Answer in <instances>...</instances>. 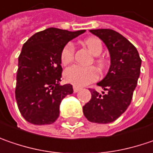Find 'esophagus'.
I'll list each match as a JSON object with an SVG mask.
<instances>
[{
    "label": "esophagus",
    "mask_w": 153,
    "mask_h": 153,
    "mask_svg": "<svg viewBox=\"0 0 153 153\" xmlns=\"http://www.w3.org/2000/svg\"><path fill=\"white\" fill-rule=\"evenodd\" d=\"M80 90V87H79V86H74V92H78Z\"/></svg>",
    "instance_id": "obj_1"
}]
</instances>
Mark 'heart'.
<instances>
[{
    "instance_id": "heart-1",
    "label": "heart",
    "mask_w": 153,
    "mask_h": 153,
    "mask_svg": "<svg viewBox=\"0 0 153 153\" xmlns=\"http://www.w3.org/2000/svg\"><path fill=\"white\" fill-rule=\"evenodd\" d=\"M84 43L89 50L96 56L94 62L99 69H103L105 63L103 59L97 57L103 51V44L99 38L90 37L85 40ZM74 46L72 43H68L61 52V62L63 65L70 63L74 57ZM65 79L74 85H85L95 81L98 78V74L93 67H82L79 65H73L68 68L64 72Z\"/></svg>"
}]
</instances>
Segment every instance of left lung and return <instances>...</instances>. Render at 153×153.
Returning a JSON list of instances; mask_svg holds the SVG:
<instances>
[{"instance_id": "1", "label": "left lung", "mask_w": 153, "mask_h": 153, "mask_svg": "<svg viewBox=\"0 0 153 153\" xmlns=\"http://www.w3.org/2000/svg\"><path fill=\"white\" fill-rule=\"evenodd\" d=\"M107 46L110 67L107 75L97 84L106 93L91 89V98L83 106L87 120L95 123L116 121L129 106L140 73L141 59L136 48L117 31L110 29L90 30Z\"/></svg>"}]
</instances>
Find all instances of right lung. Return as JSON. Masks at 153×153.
Returning <instances> with one entry per match:
<instances>
[{
	"label": "right lung",
	"instance_id": "obj_1",
	"mask_svg": "<svg viewBox=\"0 0 153 153\" xmlns=\"http://www.w3.org/2000/svg\"><path fill=\"white\" fill-rule=\"evenodd\" d=\"M85 31L51 27L24 43L19 56L15 97L20 114L28 123L45 125L56 121L62 100L74 91L72 85H60L61 52L70 40Z\"/></svg>",
	"mask_w": 153,
	"mask_h": 153
}]
</instances>
